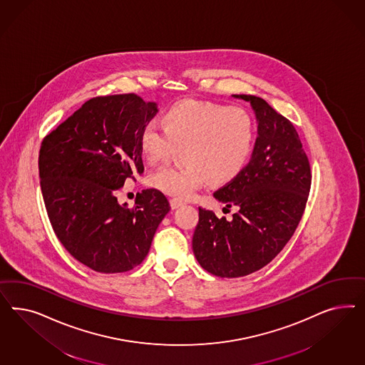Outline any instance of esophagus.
<instances>
[{
	"instance_id": "obj_1",
	"label": "esophagus",
	"mask_w": 365,
	"mask_h": 365,
	"mask_svg": "<svg viewBox=\"0 0 365 365\" xmlns=\"http://www.w3.org/2000/svg\"><path fill=\"white\" fill-rule=\"evenodd\" d=\"M170 205H171V209H174V210H175V209H179L180 206H183L185 203H183L182 200H179V199L173 198L170 200Z\"/></svg>"
}]
</instances>
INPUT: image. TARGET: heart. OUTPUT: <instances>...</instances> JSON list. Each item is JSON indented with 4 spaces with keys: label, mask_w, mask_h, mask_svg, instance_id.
Masks as SVG:
<instances>
[{
    "label": "heart",
    "mask_w": 365,
    "mask_h": 365,
    "mask_svg": "<svg viewBox=\"0 0 365 365\" xmlns=\"http://www.w3.org/2000/svg\"><path fill=\"white\" fill-rule=\"evenodd\" d=\"M255 135V120L241 107L178 101L166 110L163 123L154 119L144 124L140 148L148 160L159 162L185 145V163L156 168L150 183L179 199L191 198L209 179L214 185L227 183L246 166Z\"/></svg>",
    "instance_id": "b5f03b06"
}]
</instances>
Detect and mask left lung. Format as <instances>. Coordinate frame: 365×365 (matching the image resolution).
I'll list each match as a JSON object with an SVG mask.
<instances>
[{
    "label": "left lung",
    "mask_w": 365,
    "mask_h": 365,
    "mask_svg": "<svg viewBox=\"0 0 365 365\" xmlns=\"http://www.w3.org/2000/svg\"><path fill=\"white\" fill-rule=\"evenodd\" d=\"M258 138L250 162L214 192L234 209L232 220L199 207L192 250L205 270L222 278L243 277L267 265L296 232L309 197L312 173L290 120L253 95Z\"/></svg>",
    "instance_id": "left-lung-1"
}]
</instances>
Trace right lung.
Segmentation results:
<instances>
[{"instance_id":"add662e5","label":"right lung","mask_w":365,"mask_h":365,"mask_svg":"<svg viewBox=\"0 0 365 365\" xmlns=\"http://www.w3.org/2000/svg\"><path fill=\"white\" fill-rule=\"evenodd\" d=\"M156 112L135 93L92 98L41 142L38 175L53 232L95 272L140 265L171 209L156 188L138 192L133 207L116 198L128 178L144 171L140 133Z\"/></svg>"}]
</instances>
